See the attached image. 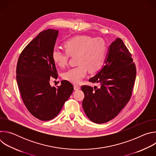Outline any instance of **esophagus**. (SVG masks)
Returning a JSON list of instances; mask_svg holds the SVG:
<instances>
[{
  "instance_id": "1",
  "label": "esophagus",
  "mask_w": 156,
  "mask_h": 156,
  "mask_svg": "<svg viewBox=\"0 0 156 156\" xmlns=\"http://www.w3.org/2000/svg\"><path fill=\"white\" fill-rule=\"evenodd\" d=\"M80 89V86H78V85H74V90H78Z\"/></svg>"
}]
</instances>
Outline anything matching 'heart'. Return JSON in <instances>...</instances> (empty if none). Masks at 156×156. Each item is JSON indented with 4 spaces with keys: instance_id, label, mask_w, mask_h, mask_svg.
Returning a JSON list of instances; mask_svg holds the SVG:
<instances>
[{
    "instance_id": "b5f03b06",
    "label": "heart",
    "mask_w": 156,
    "mask_h": 156,
    "mask_svg": "<svg viewBox=\"0 0 156 156\" xmlns=\"http://www.w3.org/2000/svg\"><path fill=\"white\" fill-rule=\"evenodd\" d=\"M65 51L55 49L52 52L54 62L61 67L67 65L70 57H75L78 64L63 74V78L73 84L81 82L87 75V70L91 73L98 71L102 66L107 46L101 38L90 36H77L65 42Z\"/></svg>"
}]
</instances>
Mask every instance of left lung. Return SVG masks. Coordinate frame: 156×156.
I'll return each mask as SVG.
<instances>
[{
    "label": "left lung",
    "mask_w": 156,
    "mask_h": 156,
    "mask_svg": "<svg viewBox=\"0 0 156 156\" xmlns=\"http://www.w3.org/2000/svg\"><path fill=\"white\" fill-rule=\"evenodd\" d=\"M104 63L102 69L89 80L99 83V87L81 86L84 112L91 121L99 124L114 119L126 105L136 75L131 54L120 38L111 43Z\"/></svg>",
    "instance_id": "left-lung-1"
}]
</instances>
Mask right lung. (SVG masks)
Segmentation results:
<instances>
[{
    "label": "right lung",
    "instance_id": "right-lung-1",
    "mask_svg": "<svg viewBox=\"0 0 156 156\" xmlns=\"http://www.w3.org/2000/svg\"><path fill=\"white\" fill-rule=\"evenodd\" d=\"M58 31L41 32L21 52L16 65V81L23 101L36 118L48 121L55 118L73 91L68 81H61L56 88L50 78H57L52 52Z\"/></svg>",
    "mask_w": 156,
    "mask_h": 156
}]
</instances>
